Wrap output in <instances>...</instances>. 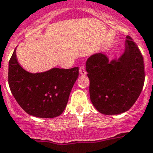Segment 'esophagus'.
Wrapping results in <instances>:
<instances>
[{"label":"esophagus","mask_w":153,"mask_h":153,"mask_svg":"<svg viewBox=\"0 0 153 153\" xmlns=\"http://www.w3.org/2000/svg\"><path fill=\"white\" fill-rule=\"evenodd\" d=\"M79 73L81 74H86V71H85V65H82L79 68Z\"/></svg>","instance_id":"34e87169"}]
</instances>
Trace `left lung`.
Returning <instances> with one entry per match:
<instances>
[{
  "mask_svg": "<svg viewBox=\"0 0 153 153\" xmlns=\"http://www.w3.org/2000/svg\"><path fill=\"white\" fill-rule=\"evenodd\" d=\"M85 69L92 104L105 115L128 111L143 89V56L130 36H126L125 51L119 59L109 61L105 54L97 53L87 59Z\"/></svg>",
  "mask_w": 153,
  "mask_h": 153,
  "instance_id": "8db88e82",
  "label": "left lung"
}]
</instances>
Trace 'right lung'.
<instances>
[{
  "label": "right lung",
  "instance_id": "obj_1",
  "mask_svg": "<svg viewBox=\"0 0 153 153\" xmlns=\"http://www.w3.org/2000/svg\"><path fill=\"white\" fill-rule=\"evenodd\" d=\"M78 77V67L28 72L17 61L16 49L8 64V85L12 95L27 114L38 118L61 115Z\"/></svg>",
  "mask_w": 153,
  "mask_h": 153
}]
</instances>
